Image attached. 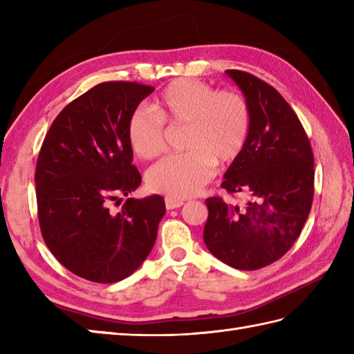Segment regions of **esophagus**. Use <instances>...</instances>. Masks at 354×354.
<instances>
[{"label": "esophagus", "mask_w": 354, "mask_h": 354, "mask_svg": "<svg viewBox=\"0 0 354 354\" xmlns=\"http://www.w3.org/2000/svg\"><path fill=\"white\" fill-rule=\"evenodd\" d=\"M183 205H184V201H181V199H175L170 196L165 198V208L167 209H175V208L183 207Z\"/></svg>", "instance_id": "obj_1"}]
</instances>
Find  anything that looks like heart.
<instances>
[{"mask_svg":"<svg viewBox=\"0 0 354 354\" xmlns=\"http://www.w3.org/2000/svg\"><path fill=\"white\" fill-rule=\"evenodd\" d=\"M150 110L133 111L127 120V141L141 160L164 150V126L185 124L184 149L147 170L152 192L184 199L199 193L212 179L214 162L228 164L242 152L251 129L246 99L231 89H216L194 79H178L150 102Z\"/></svg>","mask_w":354,"mask_h":354,"instance_id":"heart-1","label":"heart"}]
</instances>
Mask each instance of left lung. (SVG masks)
<instances>
[{
    "mask_svg": "<svg viewBox=\"0 0 354 354\" xmlns=\"http://www.w3.org/2000/svg\"><path fill=\"white\" fill-rule=\"evenodd\" d=\"M225 73L250 104L251 129L222 189L250 199L239 207L208 198L204 242L225 265L255 270L281 259L309 217L313 152L301 122L274 86L240 70Z\"/></svg>",
    "mask_w": 354,
    "mask_h": 354,
    "instance_id": "left-lung-1",
    "label": "left lung"
}]
</instances>
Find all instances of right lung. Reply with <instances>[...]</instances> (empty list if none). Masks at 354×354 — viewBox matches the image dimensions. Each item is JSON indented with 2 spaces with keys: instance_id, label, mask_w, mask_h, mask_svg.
<instances>
[{
  "instance_id": "right-lung-1",
  "label": "right lung",
  "mask_w": 354,
  "mask_h": 354,
  "mask_svg": "<svg viewBox=\"0 0 354 354\" xmlns=\"http://www.w3.org/2000/svg\"><path fill=\"white\" fill-rule=\"evenodd\" d=\"M153 86L103 82L61 111L45 135L35 184L45 245L85 280L115 283L140 268L152 251L165 213L158 194L112 201L141 184L132 164L127 120Z\"/></svg>"
}]
</instances>
